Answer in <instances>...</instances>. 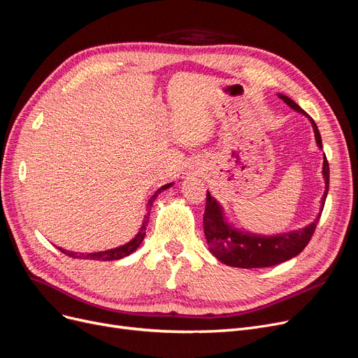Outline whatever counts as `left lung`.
<instances>
[{
  "mask_svg": "<svg viewBox=\"0 0 358 358\" xmlns=\"http://www.w3.org/2000/svg\"><path fill=\"white\" fill-rule=\"evenodd\" d=\"M278 96L289 108H292L294 111H297L308 118L315 131L316 143L322 149V137L312 117L303 111L292 99L282 95V93H278ZM322 174L324 180V193L320 201V212L323 210L324 200L329 192V164L326 157L323 158ZM319 220L320 213L316 216V220L312 224L306 225L304 228L282 232V234L276 236L252 234V232L238 229L231 222H228L220 201L208 190L206 209L203 215V229L206 241L209 244V250L217 260H221L225 265L232 268L256 269L275 266L278 263L287 262L300 255L304 250V247L308 244L310 238H312Z\"/></svg>",
  "mask_w": 358,
  "mask_h": 358,
  "instance_id": "8db88e82",
  "label": "left lung"
}]
</instances>
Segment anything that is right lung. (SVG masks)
Masks as SVG:
<instances>
[{
	"instance_id": "right-lung-1",
	"label": "right lung",
	"mask_w": 358,
	"mask_h": 358,
	"mask_svg": "<svg viewBox=\"0 0 358 358\" xmlns=\"http://www.w3.org/2000/svg\"><path fill=\"white\" fill-rule=\"evenodd\" d=\"M174 182H168L165 185H162L161 189H158L157 192H155V194L148 200V205H146V210L148 213L145 215L143 217V222H142V227L138 228V232L136 234L134 238H131L129 243L122 244L120 247H115V248H110V250H105V252H93V253H74V252H69V250H64V248L58 247V250L61 253H64L70 257H74V259H90V260H102V262H110V260H120L122 257H126L129 255H131L133 252H136L138 245L142 244L145 236H146V227H148V222H149V215H150V208L153 205L155 199L158 197V194H161L164 190L169 189L171 185H173Z\"/></svg>"
}]
</instances>
